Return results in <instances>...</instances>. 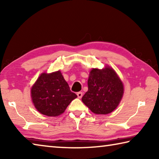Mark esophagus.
Listing matches in <instances>:
<instances>
[{
    "label": "esophagus",
    "mask_w": 159,
    "mask_h": 159,
    "mask_svg": "<svg viewBox=\"0 0 159 159\" xmlns=\"http://www.w3.org/2000/svg\"><path fill=\"white\" fill-rule=\"evenodd\" d=\"M77 96L79 98H81L83 97V93L82 92H79L77 93Z\"/></svg>",
    "instance_id": "1"
}]
</instances>
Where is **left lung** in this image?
<instances>
[{
    "label": "left lung",
    "mask_w": 159,
    "mask_h": 159,
    "mask_svg": "<svg viewBox=\"0 0 159 159\" xmlns=\"http://www.w3.org/2000/svg\"><path fill=\"white\" fill-rule=\"evenodd\" d=\"M88 90L82 101L96 114H107L119 104L123 95V85L115 71L107 66L93 69L88 80Z\"/></svg>",
    "instance_id": "8db88e82"
}]
</instances>
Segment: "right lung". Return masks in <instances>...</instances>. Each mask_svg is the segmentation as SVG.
Segmentation results:
<instances>
[{"mask_svg":"<svg viewBox=\"0 0 159 159\" xmlns=\"http://www.w3.org/2000/svg\"><path fill=\"white\" fill-rule=\"evenodd\" d=\"M31 95L37 111L48 116H60L77 98L60 71L41 74L32 86Z\"/></svg>","mask_w":159,"mask_h":159,"instance_id":"add662e5","label":"right lung"}]
</instances>
